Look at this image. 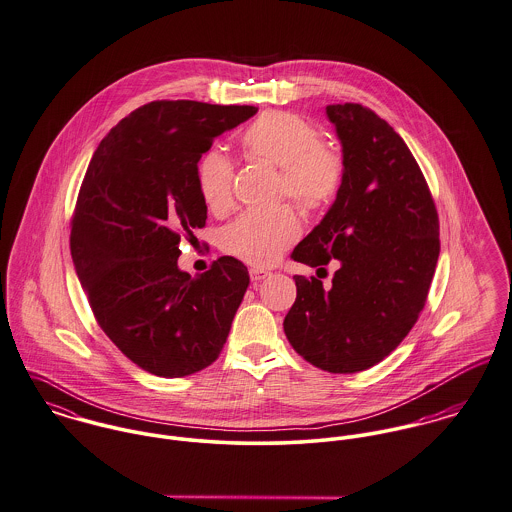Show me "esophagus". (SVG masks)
<instances>
[{
    "label": "esophagus",
    "instance_id": "34e87169",
    "mask_svg": "<svg viewBox=\"0 0 512 512\" xmlns=\"http://www.w3.org/2000/svg\"><path fill=\"white\" fill-rule=\"evenodd\" d=\"M249 275H251V281H263V279H267L271 273H269V271H265V269L253 267V269L249 271Z\"/></svg>",
    "mask_w": 512,
    "mask_h": 512
}]
</instances>
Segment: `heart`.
<instances>
[{
	"instance_id": "b5f03b06",
	"label": "heart",
	"mask_w": 512,
	"mask_h": 512,
	"mask_svg": "<svg viewBox=\"0 0 512 512\" xmlns=\"http://www.w3.org/2000/svg\"><path fill=\"white\" fill-rule=\"evenodd\" d=\"M241 149L251 161L273 165L279 171V196H288L298 208L316 212L330 206L340 194L345 165L340 153L324 145L320 129L292 112H265L241 135ZM233 165L218 149L206 151L196 165V186L210 212L231 206ZM300 222L292 208L247 212L235 218L220 235V247L231 257L269 267L298 239Z\"/></svg>"
}]
</instances>
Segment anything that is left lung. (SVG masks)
<instances>
[{"instance_id": "left-lung-1", "label": "left lung", "mask_w": 512, "mask_h": 512, "mask_svg": "<svg viewBox=\"0 0 512 512\" xmlns=\"http://www.w3.org/2000/svg\"><path fill=\"white\" fill-rule=\"evenodd\" d=\"M345 178L324 220L292 259L340 269L332 288L294 275L284 334L298 355L330 373L383 361L424 310L440 255V220L428 182L397 131L361 104L326 108Z\"/></svg>"}]
</instances>
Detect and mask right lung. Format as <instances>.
<instances>
[{
  "label": "right lung",
  "instance_id": "add662e5",
  "mask_svg": "<svg viewBox=\"0 0 512 512\" xmlns=\"http://www.w3.org/2000/svg\"><path fill=\"white\" fill-rule=\"evenodd\" d=\"M255 106L157 100L123 117L98 145L70 222V253L98 326L157 377L212 365L249 286L247 267L220 257L190 277L180 237L204 228L196 165Z\"/></svg>",
  "mask_w": 512,
  "mask_h": 512
}]
</instances>
